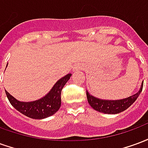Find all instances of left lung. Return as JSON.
<instances>
[{"instance_id": "left-lung-1", "label": "left lung", "mask_w": 148, "mask_h": 148, "mask_svg": "<svg viewBox=\"0 0 148 148\" xmlns=\"http://www.w3.org/2000/svg\"><path fill=\"white\" fill-rule=\"evenodd\" d=\"M143 82L141 84L140 90L136 93L128 97L127 98L121 100L100 99V98H97L96 97H93V95L90 94L86 90L87 100H88L90 106L96 111L106 113V114H117V113H120L121 112L126 110L136 101V100L140 96V93L143 90Z\"/></svg>"}]
</instances>
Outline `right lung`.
I'll list each match as a JSON object with an SVG mask.
<instances>
[{"mask_svg": "<svg viewBox=\"0 0 148 148\" xmlns=\"http://www.w3.org/2000/svg\"><path fill=\"white\" fill-rule=\"evenodd\" d=\"M71 74H68L57 81V82L54 85V86L52 87L47 94L36 101L28 102L20 101L16 99L14 97L12 96L6 90L5 93L12 106L22 114L32 119H44L54 115L59 109L61 106L62 90L65 84L71 78Z\"/></svg>", "mask_w": 148, "mask_h": 148, "instance_id": "obj_1", "label": "right lung"}]
</instances>
